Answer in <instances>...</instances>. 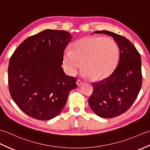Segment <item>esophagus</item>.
Returning <instances> with one entry per match:
<instances>
[{
    "mask_svg": "<svg viewBox=\"0 0 150 150\" xmlns=\"http://www.w3.org/2000/svg\"><path fill=\"white\" fill-rule=\"evenodd\" d=\"M82 83H83V81H82V80H81V79H77V84L78 86H81Z\"/></svg>",
    "mask_w": 150,
    "mask_h": 150,
    "instance_id": "34e87169",
    "label": "esophagus"
}]
</instances>
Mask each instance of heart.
<instances>
[{"label":"heart","instance_id":"obj_1","mask_svg":"<svg viewBox=\"0 0 150 150\" xmlns=\"http://www.w3.org/2000/svg\"><path fill=\"white\" fill-rule=\"evenodd\" d=\"M119 47L110 38L90 36L81 38L73 44L71 51L66 50L64 64L69 74L83 71L91 80L98 81L113 71L119 59Z\"/></svg>","mask_w":150,"mask_h":150}]
</instances>
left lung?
I'll list each match as a JSON object with an SVG mask.
<instances>
[{
	"mask_svg": "<svg viewBox=\"0 0 150 150\" xmlns=\"http://www.w3.org/2000/svg\"><path fill=\"white\" fill-rule=\"evenodd\" d=\"M112 37L120 50L118 65L109 77L92 84L93 93L88 103L102 118H113L125 113L132 106L142 86L141 57L126 37L109 31H97Z\"/></svg>",
	"mask_w": 150,
	"mask_h": 150,
	"instance_id": "obj_1",
	"label": "left lung"
}]
</instances>
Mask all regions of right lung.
Masks as SVG:
<instances>
[{"instance_id":"obj_1","label":"right lung","mask_w":150,"mask_h":150,"mask_svg":"<svg viewBox=\"0 0 150 150\" xmlns=\"http://www.w3.org/2000/svg\"><path fill=\"white\" fill-rule=\"evenodd\" d=\"M73 36L64 30H46L24 40L8 66L11 97L28 116L40 120L57 117L69 91L77 87L75 77L62 68L64 52Z\"/></svg>"}]
</instances>
